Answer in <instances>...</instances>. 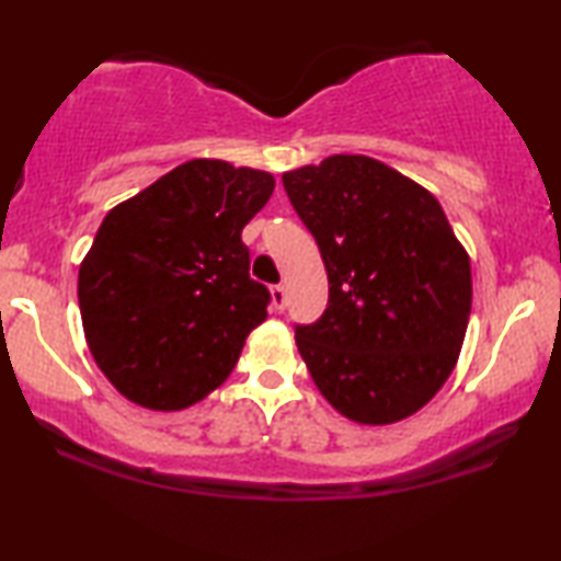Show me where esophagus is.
<instances>
[{
	"label": "esophagus",
	"instance_id": "obj_1",
	"mask_svg": "<svg viewBox=\"0 0 561 561\" xmlns=\"http://www.w3.org/2000/svg\"><path fill=\"white\" fill-rule=\"evenodd\" d=\"M271 306L275 311L286 309V288L283 286H273L271 288Z\"/></svg>",
	"mask_w": 561,
	"mask_h": 561
}]
</instances>
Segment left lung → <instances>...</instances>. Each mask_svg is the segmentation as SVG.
<instances>
[{
  "label": "left lung",
  "instance_id": "obj_1",
  "mask_svg": "<svg viewBox=\"0 0 561 561\" xmlns=\"http://www.w3.org/2000/svg\"><path fill=\"white\" fill-rule=\"evenodd\" d=\"M317 240L329 304L296 327L321 396L365 426L403 421L455 370L472 306L470 255L432 191L367 156L283 173Z\"/></svg>",
  "mask_w": 561,
  "mask_h": 561
}]
</instances>
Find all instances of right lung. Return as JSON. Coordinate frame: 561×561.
Segmentation results:
<instances>
[{"label":"right lung","instance_id":"1","mask_svg":"<svg viewBox=\"0 0 561 561\" xmlns=\"http://www.w3.org/2000/svg\"><path fill=\"white\" fill-rule=\"evenodd\" d=\"M275 179L196 158L106 214L79 267V306L99 370L150 411L219 388L271 294L250 278L242 229Z\"/></svg>","mask_w":561,"mask_h":561}]
</instances>
